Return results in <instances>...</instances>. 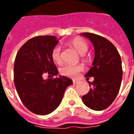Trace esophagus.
Instances as JSON below:
<instances>
[{
  "instance_id": "esophagus-1",
  "label": "esophagus",
  "mask_w": 134,
  "mask_h": 134,
  "mask_svg": "<svg viewBox=\"0 0 134 134\" xmlns=\"http://www.w3.org/2000/svg\"><path fill=\"white\" fill-rule=\"evenodd\" d=\"M79 82H79L78 80H73V84H78Z\"/></svg>"
}]
</instances>
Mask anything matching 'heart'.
<instances>
[{
  "label": "heart",
  "instance_id": "b5f03b06",
  "mask_svg": "<svg viewBox=\"0 0 134 134\" xmlns=\"http://www.w3.org/2000/svg\"><path fill=\"white\" fill-rule=\"evenodd\" d=\"M72 47L78 52L81 55H83L87 52L88 49V45L83 40L76 38L72 41ZM52 57L56 63H60L61 59V48L58 46L55 47L52 52ZM82 70V67L80 65H71L65 64L60 69V73L62 75L70 77H76L78 75L80 72Z\"/></svg>",
  "mask_w": 134,
  "mask_h": 134
}]
</instances>
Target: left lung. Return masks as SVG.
<instances>
[{"instance_id":"8db88e82","label":"left lung","mask_w":134,"mask_h":134,"mask_svg":"<svg viewBox=\"0 0 134 134\" xmlns=\"http://www.w3.org/2000/svg\"><path fill=\"white\" fill-rule=\"evenodd\" d=\"M80 35L89 38L95 49L93 67L85 76L87 80L94 77V80L87 81L91 88L82 100L90 109L103 110L114 101L121 87L123 75L121 56L115 46L103 36L87 32Z\"/></svg>"}]
</instances>
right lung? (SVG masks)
I'll return each instance as SVG.
<instances>
[{
	"label": "right lung",
	"mask_w": 134,
	"mask_h": 134,
	"mask_svg": "<svg viewBox=\"0 0 134 134\" xmlns=\"http://www.w3.org/2000/svg\"><path fill=\"white\" fill-rule=\"evenodd\" d=\"M54 36H39L25 43L16 54L13 69L14 83L22 103L30 111L47 115L59 105L72 80L64 76L44 80L42 75L55 76L58 70L52 57L58 44Z\"/></svg>",
	"instance_id": "obj_1"
}]
</instances>
